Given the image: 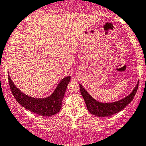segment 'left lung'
I'll return each instance as SVG.
<instances>
[{
	"label": "left lung",
	"mask_w": 146,
	"mask_h": 146,
	"mask_svg": "<svg viewBox=\"0 0 146 146\" xmlns=\"http://www.w3.org/2000/svg\"><path fill=\"white\" fill-rule=\"evenodd\" d=\"M138 86H139V82L137 83L136 87L134 88L131 93L122 100L114 102L103 103L95 100L88 92L86 91L82 85L79 84L80 91H81V95L85 101L88 110L92 115L99 117L110 116V115L117 113L119 111L123 110L124 108L126 107L133 100L136 91H137Z\"/></svg>",
	"instance_id": "left-lung-1"
}]
</instances>
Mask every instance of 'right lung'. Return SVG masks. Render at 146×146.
<instances>
[{
    "label": "right lung",
    "instance_id": "1",
    "mask_svg": "<svg viewBox=\"0 0 146 146\" xmlns=\"http://www.w3.org/2000/svg\"><path fill=\"white\" fill-rule=\"evenodd\" d=\"M71 76L63 78L58 84L56 90L50 96L45 98H35L22 92L14 84L8 74V81L12 95L17 102L23 107L33 113L43 116H49L60 111L65 92L70 81Z\"/></svg>",
    "mask_w": 146,
    "mask_h": 146
}]
</instances>
